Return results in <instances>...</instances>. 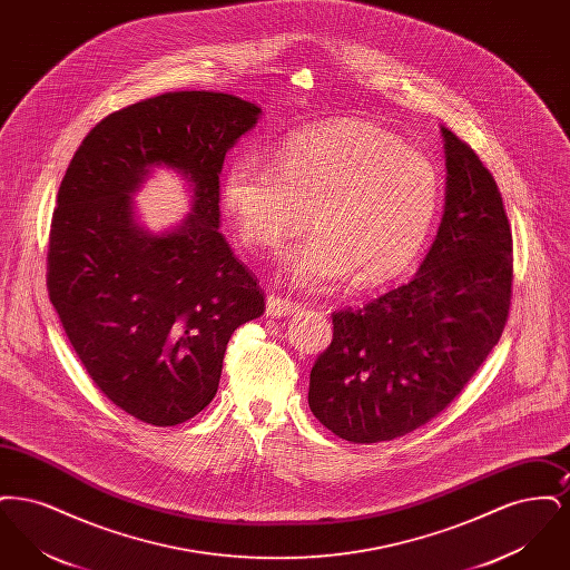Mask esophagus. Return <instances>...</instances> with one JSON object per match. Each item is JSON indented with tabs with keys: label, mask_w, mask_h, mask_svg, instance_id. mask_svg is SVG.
Returning <instances> with one entry per match:
<instances>
[{
	"label": "esophagus",
	"mask_w": 570,
	"mask_h": 570,
	"mask_svg": "<svg viewBox=\"0 0 570 570\" xmlns=\"http://www.w3.org/2000/svg\"><path fill=\"white\" fill-rule=\"evenodd\" d=\"M297 309L298 303H295V301H288V298L279 297V295L267 297V316L282 318V316H288V314L297 312Z\"/></svg>",
	"instance_id": "34e87169"
}]
</instances>
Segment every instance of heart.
Here are the masks:
<instances>
[{"mask_svg":"<svg viewBox=\"0 0 570 570\" xmlns=\"http://www.w3.org/2000/svg\"><path fill=\"white\" fill-rule=\"evenodd\" d=\"M434 163L365 121H331L288 136L273 164L239 158L224 203L245 247L275 252L312 219L314 237L288 258L291 279L312 293L356 273L376 286L406 272L440 209Z\"/></svg>","mask_w":570,"mask_h":570,"instance_id":"b5f03b06","label":"heart"}]
</instances>
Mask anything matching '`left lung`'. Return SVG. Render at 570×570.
Masks as SVG:
<instances>
[{
  "mask_svg": "<svg viewBox=\"0 0 570 570\" xmlns=\"http://www.w3.org/2000/svg\"><path fill=\"white\" fill-rule=\"evenodd\" d=\"M446 207L419 273L363 307L337 309L307 402L333 434L372 444L453 404L500 342L513 297V233L474 149L442 128Z\"/></svg>",
  "mask_w": 570,
  "mask_h": 570,
  "instance_id": "obj_1",
  "label": "left lung"
}]
</instances>
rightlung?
Instances as JSON below:
<instances>
[{
  "label": "right lung",
  "instance_id": "1",
  "mask_svg": "<svg viewBox=\"0 0 570 570\" xmlns=\"http://www.w3.org/2000/svg\"><path fill=\"white\" fill-rule=\"evenodd\" d=\"M258 115L230 94L154 96L96 124L61 179L49 298L89 379L142 423L177 425L207 406L230 335L265 312L256 275L217 230L224 156ZM154 163L195 190V214L168 236L131 217L129 191Z\"/></svg>",
  "mask_w": 570,
  "mask_h": 570
}]
</instances>
